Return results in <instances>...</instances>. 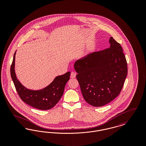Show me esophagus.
<instances>
[{
    "label": "esophagus",
    "mask_w": 146,
    "mask_h": 146,
    "mask_svg": "<svg viewBox=\"0 0 146 146\" xmlns=\"http://www.w3.org/2000/svg\"><path fill=\"white\" fill-rule=\"evenodd\" d=\"M76 73H75V72H71V73H70V78H76Z\"/></svg>",
    "instance_id": "1"
}]
</instances>
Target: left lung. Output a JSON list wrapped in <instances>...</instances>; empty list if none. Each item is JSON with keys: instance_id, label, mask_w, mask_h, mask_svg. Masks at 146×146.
I'll return each mask as SVG.
<instances>
[{"instance_id": "left-lung-1", "label": "left lung", "mask_w": 146, "mask_h": 146, "mask_svg": "<svg viewBox=\"0 0 146 146\" xmlns=\"http://www.w3.org/2000/svg\"><path fill=\"white\" fill-rule=\"evenodd\" d=\"M108 49L77 60L74 67L84 100L94 107L111 102L121 90L127 73L123 49L113 37Z\"/></svg>"}]
</instances>
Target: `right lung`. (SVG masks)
Returning a JSON list of instances; mask_svg holds the SVG:
<instances>
[{
    "label": "right lung",
    "mask_w": 146,
    "mask_h": 146,
    "mask_svg": "<svg viewBox=\"0 0 146 146\" xmlns=\"http://www.w3.org/2000/svg\"><path fill=\"white\" fill-rule=\"evenodd\" d=\"M10 68L11 76L16 90L21 100L26 104L40 110H48L54 107L63 94L64 87L70 78V72L56 76L48 86L38 90H30L25 87L17 79L15 70V55Z\"/></svg>",
    "instance_id": "1"
}]
</instances>
